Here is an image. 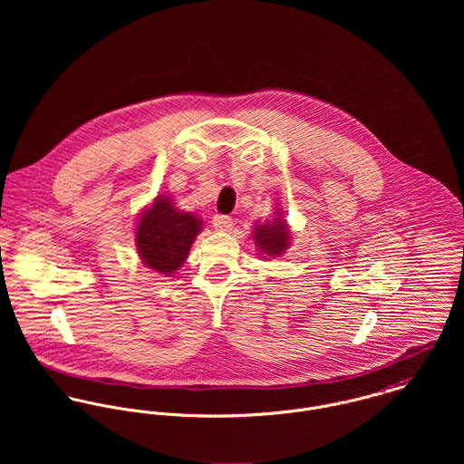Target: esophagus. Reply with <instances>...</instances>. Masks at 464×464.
I'll return each mask as SVG.
<instances>
[{"mask_svg":"<svg viewBox=\"0 0 464 464\" xmlns=\"http://www.w3.org/2000/svg\"><path fill=\"white\" fill-rule=\"evenodd\" d=\"M212 225H214V228H218V230H230L232 228V218L230 216H225V214H216L214 218H212Z\"/></svg>","mask_w":464,"mask_h":464,"instance_id":"esophagus-1","label":"esophagus"}]
</instances>
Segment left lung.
I'll list each match as a JSON object with an SVG mask.
<instances>
[{
    "label": "left lung",
    "instance_id": "1",
    "mask_svg": "<svg viewBox=\"0 0 464 464\" xmlns=\"http://www.w3.org/2000/svg\"><path fill=\"white\" fill-rule=\"evenodd\" d=\"M254 239L257 248L266 254L267 257H276L282 256L287 246H289V239H291V232L287 228V223L282 216V212L276 208V212L273 214V219L266 221L263 225H256L254 228ZM259 252V254H261Z\"/></svg>",
    "mask_w": 464,
    "mask_h": 464
}]
</instances>
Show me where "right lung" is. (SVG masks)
Here are the masks:
<instances>
[{"label": "right lung", "mask_w": 464, "mask_h": 464, "mask_svg": "<svg viewBox=\"0 0 464 464\" xmlns=\"http://www.w3.org/2000/svg\"><path fill=\"white\" fill-rule=\"evenodd\" d=\"M199 232L201 221L193 212L175 208L160 195L137 221L135 246L144 265L168 276L184 265Z\"/></svg>", "instance_id": "1"}]
</instances>
